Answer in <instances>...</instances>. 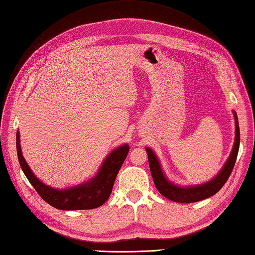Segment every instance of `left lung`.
I'll use <instances>...</instances> for the list:
<instances>
[{"label": "left lung", "mask_w": 255, "mask_h": 255, "mask_svg": "<svg viewBox=\"0 0 255 255\" xmlns=\"http://www.w3.org/2000/svg\"><path fill=\"white\" fill-rule=\"evenodd\" d=\"M235 121H236V141L229 159L226 162L224 169L219 172V174L216 176L214 180L209 181L208 183H205L203 185L185 187V188L175 186L174 184L170 183L165 178L163 172H162L160 167L159 161L156 159L155 154L152 152V150L149 148L145 149L148 153L151 175H152L156 189L160 192L162 196H164L165 198L175 203H195V202H199V200L213 196V195H215L218 191H220V188L225 185V183L227 181H228L231 172L234 170L237 155H238V152H239L240 128H239V122H238V116L236 113H235Z\"/></svg>", "instance_id": "8db88e82"}]
</instances>
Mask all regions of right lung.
Wrapping results in <instances>:
<instances>
[{
	"label": "right lung",
	"instance_id": "add662e5",
	"mask_svg": "<svg viewBox=\"0 0 255 255\" xmlns=\"http://www.w3.org/2000/svg\"><path fill=\"white\" fill-rule=\"evenodd\" d=\"M16 150H17L18 162L24 174L46 203L57 209L81 210L100 207L110 197L117 173L121 170L128 154L129 145L124 144L114 150L104 161L97 175L90 182L66 189V191H58V189L47 186L32 174L21 154L18 131L16 132Z\"/></svg>",
	"mask_w": 255,
	"mask_h": 255
}]
</instances>
